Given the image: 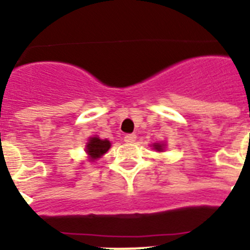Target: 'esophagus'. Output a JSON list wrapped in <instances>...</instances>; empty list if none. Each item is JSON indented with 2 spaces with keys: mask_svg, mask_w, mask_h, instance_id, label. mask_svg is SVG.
I'll use <instances>...</instances> for the list:
<instances>
[{
  "mask_svg": "<svg viewBox=\"0 0 250 250\" xmlns=\"http://www.w3.org/2000/svg\"><path fill=\"white\" fill-rule=\"evenodd\" d=\"M124 140H125V143H127V144H131V143H134V141L136 140V135L135 134H127V135L124 136Z\"/></svg>",
  "mask_w": 250,
  "mask_h": 250,
  "instance_id": "1",
  "label": "esophagus"
}]
</instances>
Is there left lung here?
Segmentation results:
<instances>
[{
  "mask_svg": "<svg viewBox=\"0 0 250 250\" xmlns=\"http://www.w3.org/2000/svg\"><path fill=\"white\" fill-rule=\"evenodd\" d=\"M154 147H155V149L158 150V151H161V150H163V146H161L160 144H155V145H154Z\"/></svg>",
  "mask_w": 250,
  "mask_h": 250,
  "instance_id": "8db88e82",
  "label": "left lung"
}]
</instances>
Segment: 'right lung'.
I'll list each match as a JSON object with an SVG mask.
<instances>
[{
  "label": "right lung",
  "instance_id": "add662e5",
  "mask_svg": "<svg viewBox=\"0 0 250 250\" xmlns=\"http://www.w3.org/2000/svg\"><path fill=\"white\" fill-rule=\"evenodd\" d=\"M110 141L101 140L99 138H92L86 145V151L92 159H98L104 155L110 149Z\"/></svg>",
  "mask_w": 250,
  "mask_h": 250
}]
</instances>
